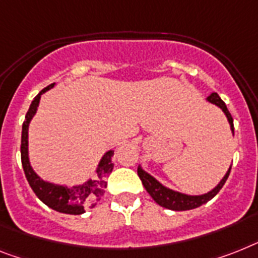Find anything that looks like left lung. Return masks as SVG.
<instances>
[{
  "label": "left lung",
  "instance_id": "left-lung-1",
  "mask_svg": "<svg viewBox=\"0 0 258 258\" xmlns=\"http://www.w3.org/2000/svg\"><path fill=\"white\" fill-rule=\"evenodd\" d=\"M207 100L210 103L218 105L223 112L225 113L227 118L229 121V125H231L232 133H235V127H233V118H232L231 113H229L228 108L225 105V103L220 99V96L216 92L211 93L207 97ZM138 176L141 179L142 184L146 188L150 197L154 199L159 206L167 208V210L172 211H187V210H194V208L201 207L202 204L210 202L212 198L221 190V187L224 186V183L227 182L229 176V172H231V167H229L228 172L225 174V176L221 179V182L219 183L218 186L215 187L214 190L210 191L208 194H204V195H199V197H190V195H184V194L176 192V191H172L167 187L162 186L161 183L157 179H154L152 175H149L148 172H145L141 167H138L137 170Z\"/></svg>",
  "mask_w": 258,
  "mask_h": 258
}]
</instances>
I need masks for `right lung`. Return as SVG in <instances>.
I'll return each instance as SVG.
<instances>
[{
	"mask_svg": "<svg viewBox=\"0 0 258 258\" xmlns=\"http://www.w3.org/2000/svg\"><path fill=\"white\" fill-rule=\"evenodd\" d=\"M54 87V83L48 87L43 88L37 95V97L31 101L29 110H27L25 121L22 125V138H21V161H22V167L26 175V179L29 182L30 187L33 188L40 201L46 206H48L52 210L61 212V214L70 215H80L86 212L87 208H93L96 203L101 199V197L105 192L106 188V178L110 175L113 170V163H112V157L114 153H105L100 162L99 167L96 170L95 179H89L88 182L80 186L64 187L55 186L52 183H47L42 180L39 176L34 172L29 162V155H27V131H29V122L33 118V116L37 112L38 104H39L40 95L48 91Z\"/></svg>",
	"mask_w": 258,
	"mask_h": 258,
	"instance_id": "right-lung-1",
	"label": "right lung"
}]
</instances>
